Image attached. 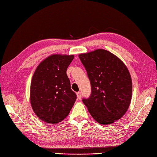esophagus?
<instances>
[{
    "instance_id": "1",
    "label": "esophagus",
    "mask_w": 157,
    "mask_h": 157,
    "mask_svg": "<svg viewBox=\"0 0 157 157\" xmlns=\"http://www.w3.org/2000/svg\"><path fill=\"white\" fill-rule=\"evenodd\" d=\"M76 95H77V98L78 99H81V97H82V94L81 92H77L76 93Z\"/></svg>"
}]
</instances>
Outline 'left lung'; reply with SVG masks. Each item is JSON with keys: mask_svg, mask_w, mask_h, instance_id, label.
<instances>
[{"mask_svg": "<svg viewBox=\"0 0 157 157\" xmlns=\"http://www.w3.org/2000/svg\"><path fill=\"white\" fill-rule=\"evenodd\" d=\"M91 86L82 102L93 119L107 125L120 120L128 110L132 93L130 74L126 65L109 51L98 49L78 56Z\"/></svg>", "mask_w": 157, "mask_h": 157, "instance_id": "obj_1", "label": "left lung"}]
</instances>
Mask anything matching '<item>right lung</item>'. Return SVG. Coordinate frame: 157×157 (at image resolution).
Wrapping results in <instances>:
<instances>
[{
	"label": "right lung",
	"instance_id": "add662e5",
	"mask_svg": "<svg viewBox=\"0 0 157 157\" xmlns=\"http://www.w3.org/2000/svg\"><path fill=\"white\" fill-rule=\"evenodd\" d=\"M74 56L54 54L38 65L31 83L30 101L40 120L48 124L60 122L76 99L67 70Z\"/></svg>",
	"mask_w": 157,
	"mask_h": 157
}]
</instances>
